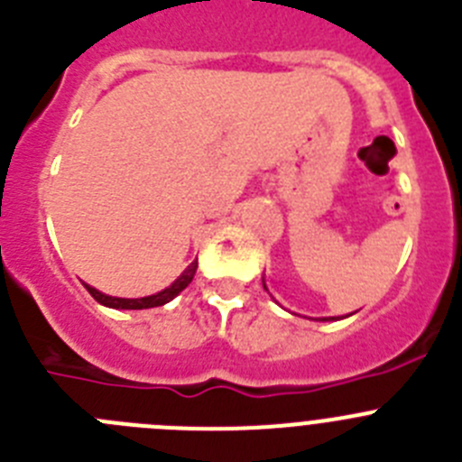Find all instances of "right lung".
<instances>
[{
	"instance_id": "1",
	"label": "right lung",
	"mask_w": 462,
	"mask_h": 462,
	"mask_svg": "<svg viewBox=\"0 0 462 462\" xmlns=\"http://www.w3.org/2000/svg\"><path fill=\"white\" fill-rule=\"evenodd\" d=\"M195 269H198V260L190 262V267L186 269L184 273H181L177 281L170 285V288H165L163 292L159 294H152V297H143V299H119V297H107V294L98 292V290L89 288V285H85L87 292L91 294V297L97 299L98 303H103V306H110V309H126V310H140V309H153V306H163V303L172 301L177 294L181 292L184 288H189V282L193 281L195 276Z\"/></svg>"
}]
</instances>
